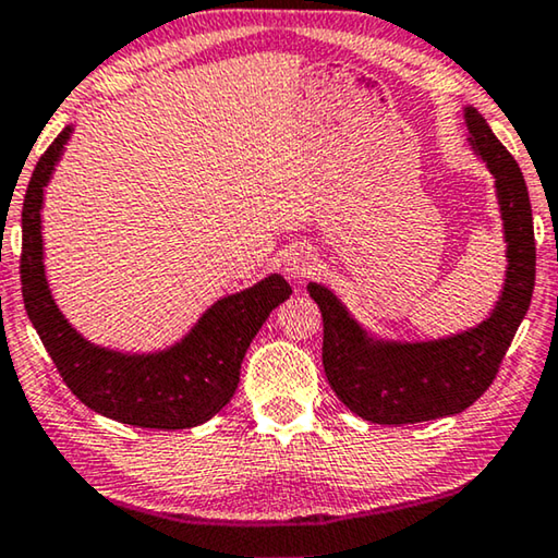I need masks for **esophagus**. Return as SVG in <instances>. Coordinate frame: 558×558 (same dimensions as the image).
I'll return each mask as SVG.
<instances>
[{"label":"esophagus","instance_id":"1","mask_svg":"<svg viewBox=\"0 0 558 558\" xmlns=\"http://www.w3.org/2000/svg\"><path fill=\"white\" fill-rule=\"evenodd\" d=\"M315 268L317 260L307 247H295V251H290L286 258H282V270H286V276L293 282H303L305 278H311Z\"/></svg>","mask_w":558,"mask_h":558}]
</instances>
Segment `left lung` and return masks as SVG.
Segmentation results:
<instances>
[{"label": "left lung", "mask_w": 558, "mask_h": 558, "mask_svg": "<svg viewBox=\"0 0 558 558\" xmlns=\"http://www.w3.org/2000/svg\"><path fill=\"white\" fill-rule=\"evenodd\" d=\"M466 144L494 175L507 241V272L497 305L482 323L432 340H392L369 332L320 282L307 293L323 313V365L342 404L375 424H414L459 414L486 392L529 311L536 278L529 191L501 141L474 106H464Z\"/></svg>", "instance_id": "obj_1"}]
</instances>
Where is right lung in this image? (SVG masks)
Wrapping results in <instances>:
<instances>
[{
  "mask_svg": "<svg viewBox=\"0 0 558 558\" xmlns=\"http://www.w3.org/2000/svg\"><path fill=\"white\" fill-rule=\"evenodd\" d=\"M74 123L61 131L34 168L22 208V295L49 357L78 400L131 427L189 429L231 402L245 350L268 315L288 300L280 272L218 298L181 340L154 352H123L86 340L59 311L44 270V191L64 156Z\"/></svg>",
  "mask_w": 558,
  "mask_h": 558,
  "instance_id": "obj_1",
  "label": "right lung"
}]
</instances>
